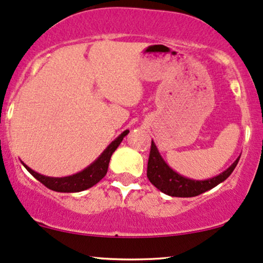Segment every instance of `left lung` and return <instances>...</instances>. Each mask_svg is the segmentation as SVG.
<instances>
[{
	"label": "left lung",
	"instance_id": "obj_1",
	"mask_svg": "<svg viewBox=\"0 0 263 263\" xmlns=\"http://www.w3.org/2000/svg\"><path fill=\"white\" fill-rule=\"evenodd\" d=\"M239 159H240V156L229 166L227 170L218 176L204 179V181H197V179L183 177V176L172 170L170 166L166 164L164 159L161 158L155 143L152 141L151 154H149L148 159L147 177L152 182V184H154L159 191H161L167 195H171V197H197L201 193L210 191V189L216 187L217 184H220L221 182L226 181L233 172Z\"/></svg>",
	"mask_w": 263,
	"mask_h": 263
}]
</instances>
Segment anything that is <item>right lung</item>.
<instances>
[{"instance_id": "add662e5", "label": "right lung", "mask_w": 263, "mask_h": 263, "mask_svg": "<svg viewBox=\"0 0 263 263\" xmlns=\"http://www.w3.org/2000/svg\"><path fill=\"white\" fill-rule=\"evenodd\" d=\"M128 129L122 132L115 141H112L110 144L108 145L107 149L99 155L97 160H95L91 165L87 166L85 170L78 174L66 176V177H48V176H43L41 174H37L34 170L28 167L24 162L22 161V164L24 165V167L31 174L37 181L41 182L43 185L52 189L54 192H61V193H76L85 191L93 187L95 184H97L101 179L107 175L109 161L112 153L116 151V148L119 147V144L122 142V139L126 135L128 134Z\"/></svg>"}]
</instances>
